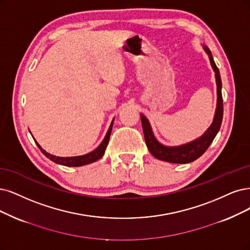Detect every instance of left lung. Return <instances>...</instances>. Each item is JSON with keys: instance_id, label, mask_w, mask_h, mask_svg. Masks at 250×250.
I'll list each match as a JSON object with an SVG mask.
<instances>
[{"instance_id": "1", "label": "left lung", "mask_w": 250, "mask_h": 250, "mask_svg": "<svg viewBox=\"0 0 250 250\" xmlns=\"http://www.w3.org/2000/svg\"><path fill=\"white\" fill-rule=\"evenodd\" d=\"M205 50L209 54L211 66L215 72L216 84H217V107H216L213 123H212V125L206 131V133L201 138H199V139L181 146L168 147V146L162 145L158 140L155 139V137L152 134L149 122L143 114H141V123H142V128H143L146 145L148 147L150 153L156 159L165 161V162H169V163H175V164L191 163L193 161H196L197 159H199L200 156L208 149V147L210 146L212 141L214 140L216 134L219 131L221 122H223V115H224L223 96H221V79L219 75V70L216 67L213 58H212L211 52L207 47H205Z\"/></svg>"}]
</instances>
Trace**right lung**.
<instances>
[{
	"instance_id": "obj_1",
	"label": "right lung",
	"mask_w": 250,
	"mask_h": 250,
	"mask_svg": "<svg viewBox=\"0 0 250 250\" xmlns=\"http://www.w3.org/2000/svg\"><path fill=\"white\" fill-rule=\"evenodd\" d=\"M113 120H112V123H111V125H110V127H109V130H108V132H107V134H106V136L104 138L103 142L100 144V146L98 147L97 149H95L94 151H91V152H89L87 154H84V155L72 156V158H60V156H55V155H52V154H50L48 152H46L43 148H41V146L37 142H36V144L38 145L41 152L46 156V158H48L50 161L57 163V164H60V165H62V166H68V167H79V166H83V165H87V164H90V163H94V162L98 161L99 159H101L102 156H103L104 152H105V149H106V147H107L108 142H109V138H110V135H111V131H112Z\"/></svg>"
}]
</instances>
